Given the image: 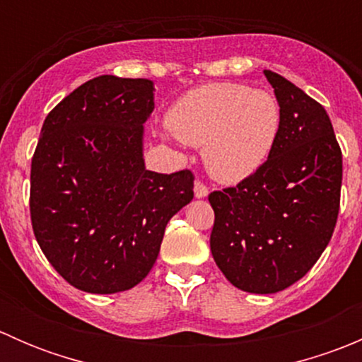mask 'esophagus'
I'll list each match as a JSON object with an SVG mask.
<instances>
[{"mask_svg":"<svg viewBox=\"0 0 362 362\" xmlns=\"http://www.w3.org/2000/svg\"><path fill=\"white\" fill-rule=\"evenodd\" d=\"M208 192H210V189L206 187V185L203 184V182H196L194 184V196L196 198H206Z\"/></svg>","mask_w":362,"mask_h":362,"instance_id":"esophagus-1","label":"esophagus"}]
</instances>
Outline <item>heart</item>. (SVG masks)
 Returning a JSON list of instances; mask_svg holds the SVG:
<instances>
[{
    "instance_id": "b5f03b06",
    "label": "heart",
    "mask_w": 362,
    "mask_h": 362,
    "mask_svg": "<svg viewBox=\"0 0 362 362\" xmlns=\"http://www.w3.org/2000/svg\"><path fill=\"white\" fill-rule=\"evenodd\" d=\"M168 126L180 141L203 147L204 166L215 180L238 184L272 156L282 110L268 90L245 83H208L173 105Z\"/></svg>"
}]
</instances>
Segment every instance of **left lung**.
<instances>
[{"mask_svg":"<svg viewBox=\"0 0 362 362\" xmlns=\"http://www.w3.org/2000/svg\"><path fill=\"white\" fill-rule=\"evenodd\" d=\"M264 75L282 110L275 148L252 177L208 196L211 255L233 286L254 294L287 289L312 269L337 226L343 173L322 105L279 73Z\"/></svg>","mask_w":362,"mask_h":362,"instance_id":"left-lung-1","label":"left lung"}]
</instances>
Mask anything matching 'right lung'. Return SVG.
I'll return each instance as SVG.
<instances>
[{"instance_id":"1","label":"right lung","mask_w":362,"mask_h":362,"mask_svg":"<svg viewBox=\"0 0 362 362\" xmlns=\"http://www.w3.org/2000/svg\"><path fill=\"white\" fill-rule=\"evenodd\" d=\"M147 78L101 75L76 87L42 126L31 160L33 233L57 273L93 294L140 284L170 218L194 198L189 170H145Z\"/></svg>"}]
</instances>
